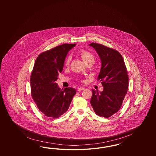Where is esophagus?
<instances>
[{
	"label": "esophagus",
	"instance_id": "obj_1",
	"mask_svg": "<svg viewBox=\"0 0 156 156\" xmlns=\"http://www.w3.org/2000/svg\"><path fill=\"white\" fill-rule=\"evenodd\" d=\"M85 88H83V87H80V88H78V92H80V91H81V90H84Z\"/></svg>",
	"mask_w": 156,
	"mask_h": 156
}]
</instances>
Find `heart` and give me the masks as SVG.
<instances>
[{
  "label": "heart",
  "mask_w": 156,
  "mask_h": 156,
  "mask_svg": "<svg viewBox=\"0 0 156 156\" xmlns=\"http://www.w3.org/2000/svg\"><path fill=\"white\" fill-rule=\"evenodd\" d=\"M78 54L79 55H80V57H81L82 59L83 60V61L87 63V64L89 63H94L95 61V57L94 54L92 52H90L89 51L85 50V49H81L78 51ZM71 60V56L68 55L66 57V58L65 59L64 61V64L65 66L68 67L70 64V62Z\"/></svg>",
  "instance_id": "obj_1"
}]
</instances>
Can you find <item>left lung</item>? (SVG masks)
<instances>
[{"label":"left lung","mask_w":156,"mask_h":156,"mask_svg":"<svg viewBox=\"0 0 156 156\" xmlns=\"http://www.w3.org/2000/svg\"><path fill=\"white\" fill-rule=\"evenodd\" d=\"M99 55L102 67L98 76L104 87L102 92L92 90L90 103L99 116L109 118L121 108L127 92L129 76L123 58L116 50L97 43L89 44Z\"/></svg>","instance_id":"obj_1"}]
</instances>
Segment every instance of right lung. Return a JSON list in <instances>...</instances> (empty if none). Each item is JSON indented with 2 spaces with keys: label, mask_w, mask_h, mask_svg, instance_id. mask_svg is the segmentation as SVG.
<instances>
[{
  "label": "right lung",
  "mask_w": 156,
  "mask_h": 156,
  "mask_svg": "<svg viewBox=\"0 0 156 156\" xmlns=\"http://www.w3.org/2000/svg\"><path fill=\"white\" fill-rule=\"evenodd\" d=\"M75 44H64L41 52L36 59L30 76L31 94L40 111L56 119L68 111L75 89H61L55 81L63 69L67 53Z\"/></svg>",
  "instance_id": "1"
}]
</instances>
